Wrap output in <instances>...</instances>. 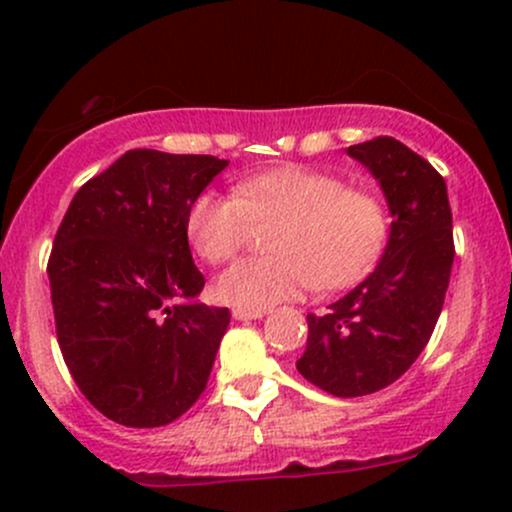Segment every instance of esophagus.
<instances>
[{"mask_svg": "<svg viewBox=\"0 0 512 512\" xmlns=\"http://www.w3.org/2000/svg\"><path fill=\"white\" fill-rule=\"evenodd\" d=\"M267 315V310H243V308H233V317L236 320H257V317Z\"/></svg>", "mask_w": 512, "mask_h": 512, "instance_id": "1", "label": "esophagus"}]
</instances>
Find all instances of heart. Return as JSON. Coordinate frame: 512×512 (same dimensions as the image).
<instances>
[{
	"label": "heart",
	"mask_w": 512,
	"mask_h": 512,
	"mask_svg": "<svg viewBox=\"0 0 512 512\" xmlns=\"http://www.w3.org/2000/svg\"><path fill=\"white\" fill-rule=\"evenodd\" d=\"M276 221L274 255L228 269L216 284L219 301L267 310L315 286L349 289L373 272L390 238V214L375 192L296 163L240 180L236 195L202 192L187 211V238L219 267L248 248L255 226Z\"/></svg>",
	"instance_id": "heart-1"
}]
</instances>
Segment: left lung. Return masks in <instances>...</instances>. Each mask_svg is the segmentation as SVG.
Returning a JSON list of instances; mask_svg holds the SVG:
<instances>
[{
    "label": "left lung",
    "mask_w": 512,
    "mask_h": 512,
    "mask_svg": "<svg viewBox=\"0 0 512 512\" xmlns=\"http://www.w3.org/2000/svg\"><path fill=\"white\" fill-rule=\"evenodd\" d=\"M346 154L380 180L395 221L375 272L327 315H308L296 368L334 397H363L395 383L424 351L443 310L455 243L448 187L426 158L392 137Z\"/></svg>",
    "instance_id": "obj_1"
}]
</instances>
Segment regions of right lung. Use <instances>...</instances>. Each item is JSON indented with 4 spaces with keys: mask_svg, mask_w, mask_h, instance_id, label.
Listing matches in <instances>:
<instances>
[{
    "mask_svg": "<svg viewBox=\"0 0 512 512\" xmlns=\"http://www.w3.org/2000/svg\"><path fill=\"white\" fill-rule=\"evenodd\" d=\"M228 161L134 149L79 187L48 260L64 363L103 416L166 426L207 387L228 308L192 298L204 276L187 211Z\"/></svg>",
    "mask_w": 512,
    "mask_h": 512,
    "instance_id": "obj_1",
    "label": "right lung"
}]
</instances>
